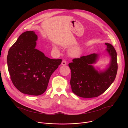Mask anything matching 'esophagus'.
I'll return each mask as SVG.
<instances>
[{
	"mask_svg": "<svg viewBox=\"0 0 128 128\" xmlns=\"http://www.w3.org/2000/svg\"><path fill=\"white\" fill-rule=\"evenodd\" d=\"M61 64H62V65H66L67 64V62L65 60H64L62 61V62L61 63Z\"/></svg>",
	"mask_w": 128,
	"mask_h": 128,
	"instance_id": "esophagus-1",
	"label": "esophagus"
}]
</instances>
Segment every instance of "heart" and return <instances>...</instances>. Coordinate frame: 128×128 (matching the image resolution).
<instances>
[{"label":"heart","mask_w":128,"mask_h":128,"mask_svg":"<svg viewBox=\"0 0 128 128\" xmlns=\"http://www.w3.org/2000/svg\"><path fill=\"white\" fill-rule=\"evenodd\" d=\"M80 50H79V49H76V50H74V52H72V54H74V56H78V55H79L80 54Z\"/></svg>","instance_id":"obj_1"}]
</instances>
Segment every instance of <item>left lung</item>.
<instances>
[{
    "label": "left lung",
    "instance_id": "1",
    "mask_svg": "<svg viewBox=\"0 0 128 128\" xmlns=\"http://www.w3.org/2000/svg\"><path fill=\"white\" fill-rule=\"evenodd\" d=\"M105 44L112 59L109 68L104 72L99 73L91 65L98 58L96 54L74 58L68 64L71 72L72 91L78 96L87 98L98 97L114 82L118 67L117 54L112 44L108 43Z\"/></svg>",
    "mask_w": 128,
    "mask_h": 128
}]
</instances>
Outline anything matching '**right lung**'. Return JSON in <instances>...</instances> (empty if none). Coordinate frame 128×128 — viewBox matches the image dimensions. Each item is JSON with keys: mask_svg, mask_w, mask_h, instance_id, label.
I'll return each instance as SVG.
<instances>
[{"mask_svg": "<svg viewBox=\"0 0 128 128\" xmlns=\"http://www.w3.org/2000/svg\"><path fill=\"white\" fill-rule=\"evenodd\" d=\"M38 36L27 31L18 38L9 49L8 70L14 86L21 92L38 96L46 90L51 75L62 59H51L36 49Z\"/></svg>", "mask_w": 128, "mask_h": 128, "instance_id": "add662e5", "label": "right lung"}]
</instances>
